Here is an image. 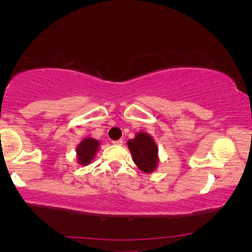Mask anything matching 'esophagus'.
I'll use <instances>...</instances> for the list:
<instances>
[{
    "label": "esophagus",
    "instance_id": "esophagus-1",
    "mask_svg": "<svg viewBox=\"0 0 252 252\" xmlns=\"http://www.w3.org/2000/svg\"><path fill=\"white\" fill-rule=\"evenodd\" d=\"M123 141L122 140H117V141H112V144H114V146H122Z\"/></svg>",
    "mask_w": 252,
    "mask_h": 252
}]
</instances>
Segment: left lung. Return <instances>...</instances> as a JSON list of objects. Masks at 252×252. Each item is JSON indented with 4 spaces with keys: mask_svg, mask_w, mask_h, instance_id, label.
<instances>
[{
    "mask_svg": "<svg viewBox=\"0 0 252 252\" xmlns=\"http://www.w3.org/2000/svg\"><path fill=\"white\" fill-rule=\"evenodd\" d=\"M126 143L136 167L146 173L156 171L159 163V149L152 135L140 131Z\"/></svg>",
    "mask_w": 252,
    "mask_h": 252,
    "instance_id": "1",
    "label": "left lung"
}]
</instances>
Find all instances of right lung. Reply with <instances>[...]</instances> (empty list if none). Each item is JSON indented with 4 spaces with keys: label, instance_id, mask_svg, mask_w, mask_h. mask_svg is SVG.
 Masks as SVG:
<instances>
[{
    "label": "right lung",
    "instance_id": "1",
    "mask_svg": "<svg viewBox=\"0 0 252 252\" xmlns=\"http://www.w3.org/2000/svg\"><path fill=\"white\" fill-rule=\"evenodd\" d=\"M100 141L87 136L81 141L76 147V160L81 165L90 164L92 160L95 158L96 152L99 151Z\"/></svg>",
    "mask_w": 252,
    "mask_h": 252
}]
</instances>
